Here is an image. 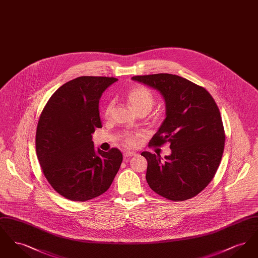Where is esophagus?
Masks as SVG:
<instances>
[{
	"label": "esophagus",
	"mask_w": 258,
	"mask_h": 258,
	"mask_svg": "<svg viewBox=\"0 0 258 258\" xmlns=\"http://www.w3.org/2000/svg\"><path fill=\"white\" fill-rule=\"evenodd\" d=\"M135 152H131V151H125V152H123V157H124V158H131V157H133V156H135Z\"/></svg>",
	"instance_id": "34e87169"
}]
</instances>
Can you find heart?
Segmentation results:
<instances>
[{"mask_svg": "<svg viewBox=\"0 0 258 258\" xmlns=\"http://www.w3.org/2000/svg\"><path fill=\"white\" fill-rule=\"evenodd\" d=\"M125 98L130 107L137 114H141V113L147 114L148 112L152 110V108L156 103V98L153 92L147 87L142 86V85L135 86L132 88L131 90H128ZM113 107H114V103L112 101L107 103L104 109L105 117L110 116ZM123 143L124 145L132 147L135 145V140L128 136L123 139Z\"/></svg>", "mask_w": 258, "mask_h": 258, "instance_id": "heart-1", "label": "heart"}]
</instances>
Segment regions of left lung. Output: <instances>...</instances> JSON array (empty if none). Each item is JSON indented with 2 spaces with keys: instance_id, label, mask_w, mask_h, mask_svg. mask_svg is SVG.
Masks as SVG:
<instances>
[{
  "instance_id": "left-lung-1",
  "label": "left lung",
  "mask_w": 258,
  "mask_h": 258,
  "mask_svg": "<svg viewBox=\"0 0 258 258\" xmlns=\"http://www.w3.org/2000/svg\"><path fill=\"white\" fill-rule=\"evenodd\" d=\"M133 80L160 91L166 118L149 147L170 144L164 161L143 152L146 180L160 197L184 201L197 197L215 177L221 163L225 134L220 109L208 91L184 77L169 74L134 76Z\"/></svg>"
}]
</instances>
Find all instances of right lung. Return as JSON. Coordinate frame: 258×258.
<instances>
[{
	"label": "right lung",
	"mask_w": 258,
	"mask_h": 258,
	"mask_svg": "<svg viewBox=\"0 0 258 258\" xmlns=\"http://www.w3.org/2000/svg\"><path fill=\"white\" fill-rule=\"evenodd\" d=\"M118 79L80 76L60 87L38 119L37 156L43 175L61 197L84 202L104 194L119 170L117 148L96 153L92 134L101 127L98 101Z\"/></svg>",
	"instance_id": "1"
}]
</instances>
